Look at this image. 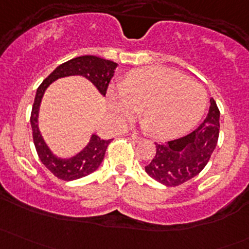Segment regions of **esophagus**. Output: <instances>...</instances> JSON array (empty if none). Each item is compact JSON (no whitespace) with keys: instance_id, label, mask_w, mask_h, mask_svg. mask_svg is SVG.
<instances>
[{"instance_id":"esophagus-1","label":"esophagus","mask_w":249,"mask_h":249,"mask_svg":"<svg viewBox=\"0 0 249 249\" xmlns=\"http://www.w3.org/2000/svg\"><path fill=\"white\" fill-rule=\"evenodd\" d=\"M131 140L132 141H135V142H139V141H141L142 140V137H140V136H137V135H135V134H131Z\"/></svg>"}]
</instances>
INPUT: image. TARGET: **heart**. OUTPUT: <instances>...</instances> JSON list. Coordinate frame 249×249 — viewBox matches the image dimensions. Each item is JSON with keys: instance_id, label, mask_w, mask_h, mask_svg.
Here are the masks:
<instances>
[{"instance_id": "1", "label": "heart", "mask_w": 249, "mask_h": 249, "mask_svg": "<svg viewBox=\"0 0 249 249\" xmlns=\"http://www.w3.org/2000/svg\"><path fill=\"white\" fill-rule=\"evenodd\" d=\"M110 110L119 123L141 110L154 136L171 139L189 131L201 119L207 94L200 83L166 67H144L131 72L118 89L109 90Z\"/></svg>"}]
</instances>
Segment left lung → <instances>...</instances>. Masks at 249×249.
I'll list each match as a JSON object with an SVG mask.
<instances>
[{"instance_id": "8db88e82", "label": "left lung", "mask_w": 249, "mask_h": 249, "mask_svg": "<svg viewBox=\"0 0 249 249\" xmlns=\"http://www.w3.org/2000/svg\"><path fill=\"white\" fill-rule=\"evenodd\" d=\"M206 119L194 131L165 143L155 142L157 152L145 172L166 187H177L205 169L219 137V109L213 99Z\"/></svg>"}]
</instances>
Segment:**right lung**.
<instances>
[{"instance_id": "obj_1", "label": "right lung", "mask_w": 249, "mask_h": 249, "mask_svg": "<svg viewBox=\"0 0 249 249\" xmlns=\"http://www.w3.org/2000/svg\"><path fill=\"white\" fill-rule=\"evenodd\" d=\"M115 67H117L115 62L94 56V55L78 56L57 66L37 89L31 110V118H30L32 137H34L35 147H36L39 160L55 177L62 180H73L92 173L95 170H97L104 160L105 153L112 140H104L97 135H92L87 147L74 157L69 158V159H60L55 157L44 142L38 130V124H37L39 105H41L44 91L57 78L83 76L89 79L102 95H106L110 79L114 74Z\"/></svg>"}]
</instances>
